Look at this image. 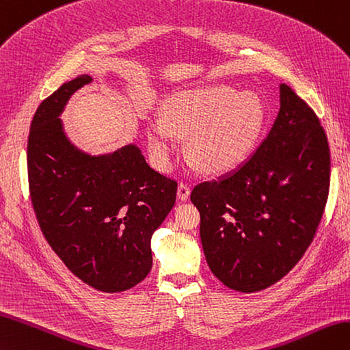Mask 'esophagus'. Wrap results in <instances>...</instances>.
<instances>
[{
    "label": "esophagus",
    "mask_w": 350,
    "mask_h": 350,
    "mask_svg": "<svg viewBox=\"0 0 350 350\" xmlns=\"http://www.w3.org/2000/svg\"><path fill=\"white\" fill-rule=\"evenodd\" d=\"M189 193H191V189L189 186L186 183H178L177 186V197L180 201H186L189 198Z\"/></svg>",
    "instance_id": "1"
}]
</instances>
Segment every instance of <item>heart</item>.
I'll return each mask as SVG.
<instances>
[{"instance_id":"b5f03b06","label":"heart","mask_w":350,"mask_h":350,"mask_svg":"<svg viewBox=\"0 0 350 350\" xmlns=\"http://www.w3.org/2000/svg\"><path fill=\"white\" fill-rule=\"evenodd\" d=\"M164 119L148 124L150 149L162 168L172 165L177 137L189 138L188 155L202 172H231L247 158L262 131L265 110L254 92L228 85L189 89L168 98Z\"/></svg>"}]
</instances>
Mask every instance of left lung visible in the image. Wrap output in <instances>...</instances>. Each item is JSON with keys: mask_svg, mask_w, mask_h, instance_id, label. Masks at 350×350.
I'll return each mask as SVG.
<instances>
[{"mask_svg": "<svg viewBox=\"0 0 350 350\" xmlns=\"http://www.w3.org/2000/svg\"><path fill=\"white\" fill-rule=\"evenodd\" d=\"M329 146L321 120L288 85L270 133L247 161L195 186L210 270L225 286L256 292L279 282L310 246L329 191Z\"/></svg>", "mask_w": 350, "mask_h": 350, "instance_id": "left-lung-1", "label": "left lung"}]
</instances>
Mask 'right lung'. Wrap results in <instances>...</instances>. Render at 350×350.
Here are the masks:
<instances>
[{"mask_svg": "<svg viewBox=\"0 0 350 350\" xmlns=\"http://www.w3.org/2000/svg\"><path fill=\"white\" fill-rule=\"evenodd\" d=\"M91 82L79 76L38 105L28 137V183L49 246L76 278L113 294L149 274L152 234L173 208L177 183L150 168L135 144L101 157L71 144L59 115Z\"/></svg>", "mask_w": 350, "mask_h": 350, "instance_id": "1", "label": "right lung"}]
</instances>
